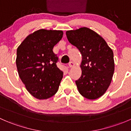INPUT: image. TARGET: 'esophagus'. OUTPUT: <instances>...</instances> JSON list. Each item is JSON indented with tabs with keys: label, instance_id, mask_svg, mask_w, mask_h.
<instances>
[{
	"label": "esophagus",
	"instance_id": "esophagus-1",
	"mask_svg": "<svg viewBox=\"0 0 131 131\" xmlns=\"http://www.w3.org/2000/svg\"><path fill=\"white\" fill-rule=\"evenodd\" d=\"M74 65H75V64H74L73 61H70L68 63V67H69V68H72Z\"/></svg>",
	"mask_w": 131,
	"mask_h": 131
}]
</instances>
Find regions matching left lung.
Returning a JSON list of instances; mask_svg holds the SVG:
<instances>
[{
    "label": "left lung",
    "instance_id": "8db88e82",
    "mask_svg": "<svg viewBox=\"0 0 131 131\" xmlns=\"http://www.w3.org/2000/svg\"><path fill=\"white\" fill-rule=\"evenodd\" d=\"M66 35L82 55V74L75 81L79 93L89 100L99 98L112 82L115 70L113 51L102 37L87 27L68 30Z\"/></svg>",
    "mask_w": 131,
    "mask_h": 131
}]
</instances>
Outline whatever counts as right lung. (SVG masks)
I'll return each mask as SVG.
<instances>
[{"label": "right lung", "instance_id": "right-lung-1", "mask_svg": "<svg viewBox=\"0 0 131 131\" xmlns=\"http://www.w3.org/2000/svg\"><path fill=\"white\" fill-rule=\"evenodd\" d=\"M61 30L40 29L28 35L17 49V70L26 90L38 100L57 92L63 72L52 49L63 37Z\"/></svg>", "mask_w": 131, "mask_h": 131}]
</instances>
